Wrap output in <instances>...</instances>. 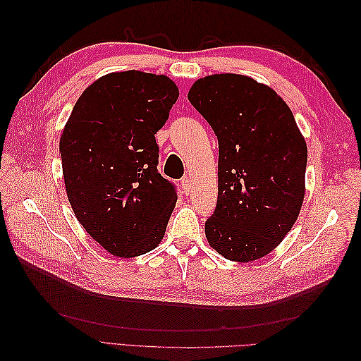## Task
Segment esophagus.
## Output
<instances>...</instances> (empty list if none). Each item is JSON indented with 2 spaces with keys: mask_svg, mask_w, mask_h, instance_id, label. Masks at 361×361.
I'll use <instances>...</instances> for the list:
<instances>
[{
  "mask_svg": "<svg viewBox=\"0 0 361 361\" xmlns=\"http://www.w3.org/2000/svg\"><path fill=\"white\" fill-rule=\"evenodd\" d=\"M180 185H182V190H183V192L188 195V194L191 192V185H192V183H191V179H190L188 176H185V178L182 179Z\"/></svg>",
  "mask_w": 361,
  "mask_h": 361,
  "instance_id": "esophagus-1",
  "label": "esophagus"
}]
</instances>
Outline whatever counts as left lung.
<instances>
[{"label": "left lung", "instance_id": "8db88e82", "mask_svg": "<svg viewBox=\"0 0 361 361\" xmlns=\"http://www.w3.org/2000/svg\"><path fill=\"white\" fill-rule=\"evenodd\" d=\"M188 99L218 138V200L204 223L228 260L267 256L297 221L307 146L290 108L265 84L236 73L195 81Z\"/></svg>", "mask_w": 361, "mask_h": 361}]
</instances>
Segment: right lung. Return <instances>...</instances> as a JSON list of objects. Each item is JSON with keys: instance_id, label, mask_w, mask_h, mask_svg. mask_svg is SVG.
<instances>
[{"instance_id": "1", "label": "right lung", "mask_w": 361, "mask_h": 361, "mask_svg": "<svg viewBox=\"0 0 361 361\" xmlns=\"http://www.w3.org/2000/svg\"><path fill=\"white\" fill-rule=\"evenodd\" d=\"M164 75L114 72L87 87L60 138L64 185L75 216L118 257L154 250L178 200L157 166L155 134L178 101Z\"/></svg>"}]
</instances>
